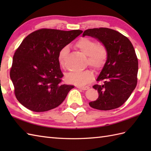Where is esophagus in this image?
<instances>
[{"instance_id": "esophagus-1", "label": "esophagus", "mask_w": 151, "mask_h": 151, "mask_svg": "<svg viewBox=\"0 0 151 151\" xmlns=\"http://www.w3.org/2000/svg\"><path fill=\"white\" fill-rule=\"evenodd\" d=\"M76 88L80 89H82V90H86V89H88L89 87L88 86H76Z\"/></svg>"}]
</instances>
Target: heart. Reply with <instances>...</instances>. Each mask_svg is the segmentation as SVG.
<instances>
[{
	"instance_id": "b5f03b06",
	"label": "heart",
	"mask_w": 151,
	"mask_h": 151,
	"mask_svg": "<svg viewBox=\"0 0 151 151\" xmlns=\"http://www.w3.org/2000/svg\"><path fill=\"white\" fill-rule=\"evenodd\" d=\"M75 47L82 52L87 55L88 63L95 69H100L104 66L107 59V50L102 44L97 43L93 40L82 37L75 43ZM68 47H63L58 52L59 63L63 66L68 55ZM93 73L91 70L86 69L79 72H70L66 75V80L69 84L84 86L93 79Z\"/></svg>"
}]
</instances>
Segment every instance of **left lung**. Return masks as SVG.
I'll list each match as a JSON object with an SVG mask.
<instances>
[{
    "mask_svg": "<svg viewBox=\"0 0 151 151\" xmlns=\"http://www.w3.org/2000/svg\"><path fill=\"white\" fill-rule=\"evenodd\" d=\"M83 36L97 39L106 47L107 59L93 88L99 97L89 106L100 110H110L123 105L136 88L138 61L132 43L119 32L107 28L88 29Z\"/></svg>",
    "mask_w": 151,
    "mask_h": 151,
    "instance_id": "1",
    "label": "left lung"
}]
</instances>
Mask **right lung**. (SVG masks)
<instances>
[{
    "instance_id": "right-lung-1",
    "label": "right lung",
    "mask_w": 151,
    "mask_h": 151,
    "mask_svg": "<svg viewBox=\"0 0 151 151\" xmlns=\"http://www.w3.org/2000/svg\"><path fill=\"white\" fill-rule=\"evenodd\" d=\"M82 32L43 28L24 38L15 51L10 70L15 97L22 106L42 112L62 103L74 86L61 84L63 75L58 52Z\"/></svg>"
}]
</instances>
